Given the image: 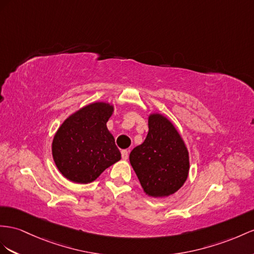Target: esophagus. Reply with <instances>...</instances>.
I'll list each match as a JSON object with an SVG mask.
<instances>
[{
    "instance_id": "34e87169",
    "label": "esophagus",
    "mask_w": 254,
    "mask_h": 254,
    "mask_svg": "<svg viewBox=\"0 0 254 254\" xmlns=\"http://www.w3.org/2000/svg\"><path fill=\"white\" fill-rule=\"evenodd\" d=\"M121 155H122L123 160H127L128 159V151L127 150H122Z\"/></svg>"
}]
</instances>
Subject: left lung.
Wrapping results in <instances>:
<instances>
[{
	"label": "left lung",
	"mask_w": 254,
	"mask_h": 254,
	"mask_svg": "<svg viewBox=\"0 0 254 254\" xmlns=\"http://www.w3.org/2000/svg\"><path fill=\"white\" fill-rule=\"evenodd\" d=\"M145 141L129 153V162L146 194L163 197L184 186L189 153L177 129L164 116L150 115Z\"/></svg>",
	"instance_id": "obj_1"
}]
</instances>
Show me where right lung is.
<instances>
[{"mask_svg":"<svg viewBox=\"0 0 254 254\" xmlns=\"http://www.w3.org/2000/svg\"><path fill=\"white\" fill-rule=\"evenodd\" d=\"M113 106L93 103L63 122L53 141V155L58 170L76 184L92 183L121 153L106 123Z\"/></svg>","mask_w":254,"mask_h":254,"instance_id":"add662e5","label":"right lung"}]
</instances>
